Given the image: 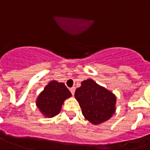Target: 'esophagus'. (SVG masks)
I'll return each instance as SVG.
<instances>
[{
    "label": "esophagus",
    "instance_id": "esophagus-1",
    "mask_svg": "<svg viewBox=\"0 0 150 150\" xmlns=\"http://www.w3.org/2000/svg\"><path fill=\"white\" fill-rule=\"evenodd\" d=\"M70 91H71V94H72V95H74V93H75V87H72V88H71Z\"/></svg>",
    "mask_w": 150,
    "mask_h": 150
}]
</instances>
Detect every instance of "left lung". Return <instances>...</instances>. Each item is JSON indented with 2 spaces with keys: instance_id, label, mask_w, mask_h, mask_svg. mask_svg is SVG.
<instances>
[{
  "instance_id": "obj_1",
  "label": "left lung",
  "mask_w": 150,
  "mask_h": 150,
  "mask_svg": "<svg viewBox=\"0 0 150 150\" xmlns=\"http://www.w3.org/2000/svg\"><path fill=\"white\" fill-rule=\"evenodd\" d=\"M75 97L86 120L94 125L108 121L116 111L115 94L92 79L81 82V86L75 90Z\"/></svg>"
}]
</instances>
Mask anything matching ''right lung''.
<instances>
[{
	"label": "right lung",
	"mask_w": 150,
	"mask_h": 150,
	"mask_svg": "<svg viewBox=\"0 0 150 150\" xmlns=\"http://www.w3.org/2000/svg\"><path fill=\"white\" fill-rule=\"evenodd\" d=\"M71 96V92L63 82L51 80L37 96L36 105L43 116L54 117L61 112L64 100Z\"/></svg>",
	"instance_id": "right-lung-1"
}]
</instances>
